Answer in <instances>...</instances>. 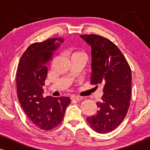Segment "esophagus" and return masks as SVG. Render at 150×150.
<instances>
[{
  "label": "esophagus",
  "instance_id": "esophagus-1",
  "mask_svg": "<svg viewBox=\"0 0 150 150\" xmlns=\"http://www.w3.org/2000/svg\"><path fill=\"white\" fill-rule=\"evenodd\" d=\"M83 97L81 96H71V100H78V101H81V100H83Z\"/></svg>",
  "mask_w": 150,
  "mask_h": 150
}]
</instances>
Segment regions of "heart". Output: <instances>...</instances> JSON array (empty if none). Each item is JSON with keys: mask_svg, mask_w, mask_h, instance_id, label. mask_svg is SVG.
<instances>
[{"mask_svg": "<svg viewBox=\"0 0 150 150\" xmlns=\"http://www.w3.org/2000/svg\"><path fill=\"white\" fill-rule=\"evenodd\" d=\"M77 54H83L81 52H74L72 54V55H77ZM72 55H71V56H72Z\"/></svg>", "mask_w": 150, "mask_h": 150, "instance_id": "b5f03b06", "label": "heart"}]
</instances>
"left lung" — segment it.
I'll use <instances>...</instances> for the list:
<instances>
[{"mask_svg":"<svg viewBox=\"0 0 150 150\" xmlns=\"http://www.w3.org/2000/svg\"><path fill=\"white\" fill-rule=\"evenodd\" d=\"M80 37L91 48V84H101L103 96L98 110L87 120L94 130L106 133L124 120L131 96L132 72L120 49L112 42L97 35Z\"/></svg>","mask_w":150,"mask_h":150,"instance_id":"left-lung-1","label":"left lung"}]
</instances>
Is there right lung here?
Segmentation results:
<instances>
[{
	"label": "right lung",
	"instance_id": "add662e5",
	"mask_svg": "<svg viewBox=\"0 0 150 150\" xmlns=\"http://www.w3.org/2000/svg\"><path fill=\"white\" fill-rule=\"evenodd\" d=\"M61 38L48 39L34 43L22 55L16 73L19 102L30 120L42 130H52L61 124L65 109L70 103L67 97H43L47 76L46 63L53 51L59 46Z\"/></svg>",
	"mask_w": 150,
	"mask_h": 150
}]
</instances>
